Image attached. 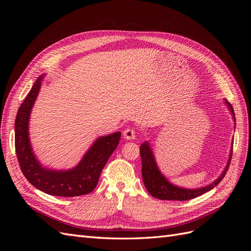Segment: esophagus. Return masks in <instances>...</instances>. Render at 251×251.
<instances>
[{
    "label": "esophagus",
    "instance_id": "34e87169",
    "mask_svg": "<svg viewBox=\"0 0 251 251\" xmlns=\"http://www.w3.org/2000/svg\"><path fill=\"white\" fill-rule=\"evenodd\" d=\"M135 130L133 128H126L123 131V135L127 140H133L135 139Z\"/></svg>",
    "mask_w": 251,
    "mask_h": 251
}]
</instances>
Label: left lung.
Segmentation results:
<instances>
[{
	"mask_svg": "<svg viewBox=\"0 0 251 251\" xmlns=\"http://www.w3.org/2000/svg\"><path fill=\"white\" fill-rule=\"evenodd\" d=\"M226 103L228 104V107L231 111V113L234 116L235 119V114L233 107L229 101L226 100ZM140 156H141V162H142V169H141V174H142V180L144 183V186L148 189V191L153 196L159 199L161 201H189L192 199H195V197L200 196L210 189H213L215 186H217L218 184L223 180V178L225 177L227 171L230 167L231 159H232V153L233 151L231 150L230 157L228 164L224 170L223 174L212 184L209 185L199 188V189H184L177 187L173 184H171L157 169L155 165V161L153 154L150 149V146L148 142H144L141 144L140 147Z\"/></svg>",
	"mask_w": 251,
	"mask_h": 251,
	"instance_id": "8db88e82",
	"label": "left lung"
}]
</instances>
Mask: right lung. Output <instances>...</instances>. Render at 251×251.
<instances>
[{"mask_svg":"<svg viewBox=\"0 0 251 251\" xmlns=\"http://www.w3.org/2000/svg\"><path fill=\"white\" fill-rule=\"evenodd\" d=\"M43 76L31 87L18 109L15 120V151L23 175L34 187L55 196L74 197L90 193L98 185L103 167L116 150L121 133L115 132L99 138L83 156L82 161L69 171H50L43 168L31 151L28 137V120Z\"/></svg>","mask_w":251,"mask_h":251,"instance_id":"1","label":"right lung"}]
</instances>
